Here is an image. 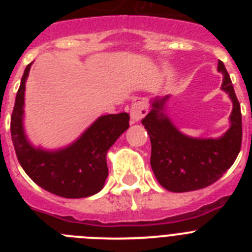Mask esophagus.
I'll return each instance as SVG.
<instances>
[{
	"instance_id": "34e87169",
	"label": "esophagus",
	"mask_w": 252,
	"mask_h": 252,
	"mask_svg": "<svg viewBox=\"0 0 252 252\" xmlns=\"http://www.w3.org/2000/svg\"><path fill=\"white\" fill-rule=\"evenodd\" d=\"M148 103L145 101H137L131 106L130 110V116H131V121L137 122L144 117V116L148 113Z\"/></svg>"
}]
</instances>
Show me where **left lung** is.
<instances>
[{
  "label": "left lung",
  "instance_id": "left-lung-1",
  "mask_svg": "<svg viewBox=\"0 0 252 252\" xmlns=\"http://www.w3.org/2000/svg\"><path fill=\"white\" fill-rule=\"evenodd\" d=\"M222 90L232 99L231 127L220 139H193L174 127L162 111L169 95L153 102V110L142 120L151 141L150 164L158 182L170 192L182 193L206 188L231 168L241 150V107L224 64Z\"/></svg>",
  "mask_w": 252,
  "mask_h": 252
}]
</instances>
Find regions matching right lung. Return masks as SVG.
Here are the masks:
<instances>
[{"label": "right lung", "instance_id": "1", "mask_svg": "<svg viewBox=\"0 0 252 252\" xmlns=\"http://www.w3.org/2000/svg\"><path fill=\"white\" fill-rule=\"evenodd\" d=\"M31 63L26 66L11 115V137L20 165L26 174L48 192L64 198L95 194L108 175L107 151L127 130L128 113L99 117L74 144L58 151L35 149L26 140L22 127L25 82Z\"/></svg>", "mask_w": 252, "mask_h": 252}]
</instances>
